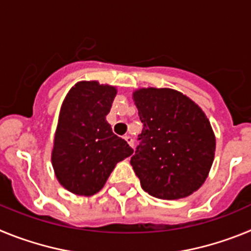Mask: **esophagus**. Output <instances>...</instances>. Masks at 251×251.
I'll list each match as a JSON object with an SVG mask.
<instances>
[{"mask_svg":"<svg viewBox=\"0 0 251 251\" xmlns=\"http://www.w3.org/2000/svg\"><path fill=\"white\" fill-rule=\"evenodd\" d=\"M124 139H126V142H127L128 145L133 148V146H134V139H133L130 136H124Z\"/></svg>","mask_w":251,"mask_h":251,"instance_id":"1","label":"esophagus"}]
</instances>
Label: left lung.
Instances as JSON below:
<instances>
[{
  "instance_id": "obj_1",
  "label": "left lung",
  "mask_w": 251,
  "mask_h": 251,
  "mask_svg": "<svg viewBox=\"0 0 251 251\" xmlns=\"http://www.w3.org/2000/svg\"><path fill=\"white\" fill-rule=\"evenodd\" d=\"M143 129L130 165L142 188L161 200L191 195L205 182L215 154V136L201 108L177 90L133 93Z\"/></svg>"
}]
</instances>
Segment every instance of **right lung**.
I'll list each match as a JSON object with an SVG mask.
<instances>
[{
    "mask_svg": "<svg viewBox=\"0 0 251 251\" xmlns=\"http://www.w3.org/2000/svg\"><path fill=\"white\" fill-rule=\"evenodd\" d=\"M115 94L114 86L80 81L63 101L51 161L59 182L73 194L100 191L115 165L133 153L106 122Z\"/></svg>",
    "mask_w": 251,
    "mask_h": 251,
    "instance_id": "right-lung-1",
    "label": "right lung"
}]
</instances>
